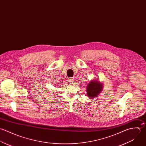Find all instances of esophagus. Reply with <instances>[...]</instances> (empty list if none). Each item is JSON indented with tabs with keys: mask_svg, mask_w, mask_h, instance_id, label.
Listing matches in <instances>:
<instances>
[{
	"mask_svg": "<svg viewBox=\"0 0 146 146\" xmlns=\"http://www.w3.org/2000/svg\"><path fill=\"white\" fill-rule=\"evenodd\" d=\"M68 81H69V82H70V84H74V79H73V78H69Z\"/></svg>",
	"mask_w": 146,
	"mask_h": 146,
	"instance_id": "esophagus-1",
	"label": "esophagus"
}]
</instances>
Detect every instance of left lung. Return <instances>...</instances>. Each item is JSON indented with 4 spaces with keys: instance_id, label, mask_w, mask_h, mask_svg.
Listing matches in <instances>:
<instances>
[{
    "instance_id": "obj_1",
    "label": "left lung",
    "mask_w": 146,
    "mask_h": 146,
    "mask_svg": "<svg viewBox=\"0 0 146 146\" xmlns=\"http://www.w3.org/2000/svg\"><path fill=\"white\" fill-rule=\"evenodd\" d=\"M102 84L97 81L93 80L91 81L87 86V94L90 98H95L101 93L102 90Z\"/></svg>"
}]
</instances>
